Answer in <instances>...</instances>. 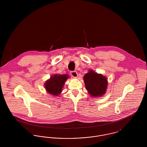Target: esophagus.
<instances>
[{
	"instance_id": "34e87169",
	"label": "esophagus",
	"mask_w": 147,
	"mask_h": 147,
	"mask_svg": "<svg viewBox=\"0 0 147 147\" xmlns=\"http://www.w3.org/2000/svg\"><path fill=\"white\" fill-rule=\"evenodd\" d=\"M70 74L71 76L74 78H77L78 77V73L76 71H70Z\"/></svg>"
}]
</instances>
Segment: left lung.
Here are the masks:
<instances>
[{"label": "left lung", "mask_w": 147, "mask_h": 147, "mask_svg": "<svg viewBox=\"0 0 147 147\" xmlns=\"http://www.w3.org/2000/svg\"><path fill=\"white\" fill-rule=\"evenodd\" d=\"M83 79L85 88L91 97L100 98L106 93L108 81L104 76L90 69L85 74Z\"/></svg>", "instance_id": "8db88e82"}]
</instances>
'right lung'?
Instances as JSON below:
<instances>
[{"label":"right lung","instance_id":"obj_1","mask_svg":"<svg viewBox=\"0 0 147 147\" xmlns=\"http://www.w3.org/2000/svg\"><path fill=\"white\" fill-rule=\"evenodd\" d=\"M68 74H54L50 77L45 83V88L49 94L55 96H59L63 89V86L69 78Z\"/></svg>","mask_w":147,"mask_h":147}]
</instances>
